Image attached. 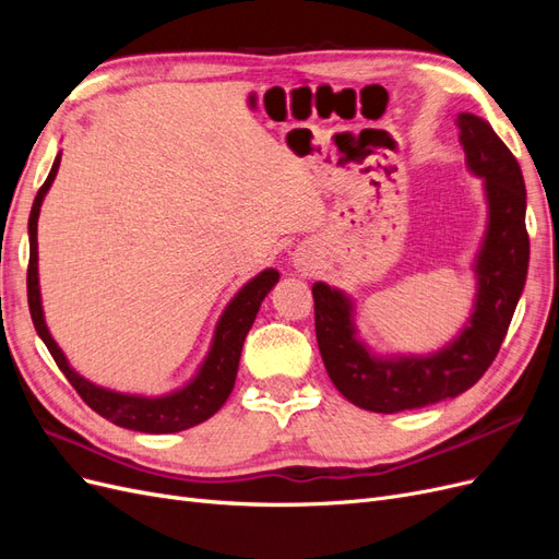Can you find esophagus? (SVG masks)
Wrapping results in <instances>:
<instances>
[{
	"mask_svg": "<svg viewBox=\"0 0 559 559\" xmlns=\"http://www.w3.org/2000/svg\"><path fill=\"white\" fill-rule=\"evenodd\" d=\"M296 265L302 275H310L312 270L317 267V253L312 249H300L296 253Z\"/></svg>",
	"mask_w": 559,
	"mask_h": 559,
	"instance_id": "1",
	"label": "esophagus"
}]
</instances>
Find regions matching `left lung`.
Instances as JSON below:
<instances>
[{
	"label": "left lung",
	"instance_id": "obj_1",
	"mask_svg": "<svg viewBox=\"0 0 559 559\" xmlns=\"http://www.w3.org/2000/svg\"><path fill=\"white\" fill-rule=\"evenodd\" d=\"M456 128L468 170L485 179L489 212L476 261V306L462 333L427 357L382 359L357 341L352 300L324 282L312 286L317 345L326 373L349 403L370 413L425 408L476 384L497 357L527 280V191L520 165L483 118L460 114Z\"/></svg>",
	"mask_w": 559,
	"mask_h": 559
}]
</instances>
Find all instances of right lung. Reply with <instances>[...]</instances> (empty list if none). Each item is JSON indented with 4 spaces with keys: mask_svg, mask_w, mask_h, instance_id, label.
Returning a JSON list of instances; mask_svg holds the SVG:
<instances>
[{
    "mask_svg": "<svg viewBox=\"0 0 559 559\" xmlns=\"http://www.w3.org/2000/svg\"><path fill=\"white\" fill-rule=\"evenodd\" d=\"M58 167H60V154L56 156L53 167H50L46 181L37 191L35 205H32V212H29V226H27V230H29L27 302H29L32 324H35L39 337L48 347L50 357H53V361L58 364L64 378L70 380V384L76 389V394L86 401L97 415H103L105 419L114 421L116 427L142 431V433H175V431L191 429V427L200 425V421L210 419L218 408H222L233 392L245 337L253 324V319H257V312L261 308L263 298L277 284L280 273L273 267L263 270L261 275L247 282L238 292V296L228 302V308L224 310L222 319H218V324H216L207 359L202 361L198 376L183 389H177V392H173V394L151 399V396L111 392V389L97 386V384L88 382L86 378H81L70 366V361H67L62 349L48 333V326L44 321V310H41L39 267H37V261H39V257H37V222H39L41 202L50 189V183H53V179L58 175Z\"/></svg>",
    "mask_w": 559,
    "mask_h": 559,
    "instance_id": "obj_1",
    "label": "right lung"
}]
</instances>
